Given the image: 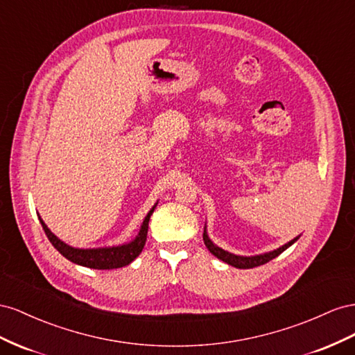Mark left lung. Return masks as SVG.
<instances>
[{
  "instance_id": "8db88e82",
  "label": "left lung",
  "mask_w": 355,
  "mask_h": 355,
  "mask_svg": "<svg viewBox=\"0 0 355 355\" xmlns=\"http://www.w3.org/2000/svg\"><path fill=\"white\" fill-rule=\"evenodd\" d=\"M297 241V238H295L293 241H290L288 244L279 247L278 250H273L270 252H266V254H260V256H252V257H242V256H235L232 254V252H227L225 250H221L220 247H217L216 244H212V241L208 238L207 235V230H204V242L207 248L209 250L211 254H214L217 259L226 261L227 265L230 266H235V268H239V269H250V268H256V266H260V265H265V263L270 261L272 259L278 257L282 251H286L290 245L295 244V242Z\"/></svg>"
}]
</instances>
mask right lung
<instances>
[{
  "label": "right lung",
  "instance_id": "right-lung-1",
  "mask_svg": "<svg viewBox=\"0 0 355 355\" xmlns=\"http://www.w3.org/2000/svg\"><path fill=\"white\" fill-rule=\"evenodd\" d=\"M155 208H156V205L144 218L143 226H141V229H139V234L132 242H129V244H125V245L111 247V248L80 250V248L69 247L65 244V242L56 238L52 232L47 229V226L44 225V221L42 218L40 217L38 218H40V223H42V226L46 232L49 241L52 242V245L69 261H73V263H76V265H80V266L90 268V269H117V268H123V266L129 265V263L134 261L139 256V252L143 251V248L146 245V241H147L150 216L153 214Z\"/></svg>",
  "mask_w": 355,
  "mask_h": 355
}]
</instances>
